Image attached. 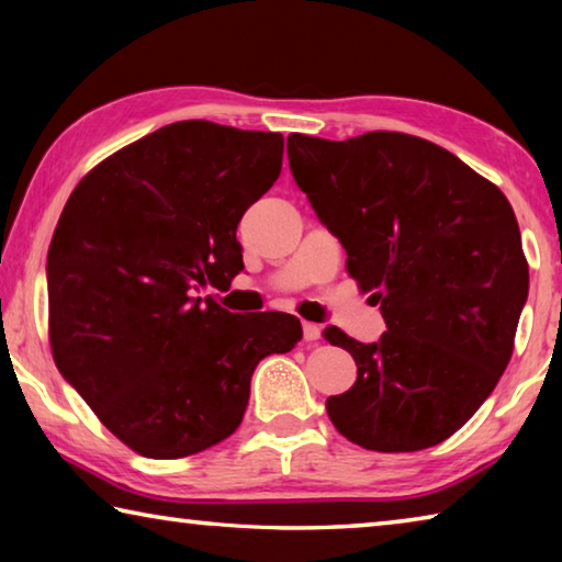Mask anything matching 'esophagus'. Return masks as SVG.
<instances>
[{
    "label": "esophagus",
    "mask_w": 562,
    "mask_h": 562,
    "mask_svg": "<svg viewBox=\"0 0 562 562\" xmlns=\"http://www.w3.org/2000/svg\"><path fill=\"white\" fill-rule=\"evenodd\" d=\"M302 335H304V341H307V345H317L322 329H319V325H312V322H304V325H302Z\"/></svg>",
    "instance_id": "34e87169"
}]
</instances>
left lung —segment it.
I'll return each instance as SVG.
<instances>
[{
	"mask_svg": "<svg viewBox=\"0 0 562 562\" xmlns=\"http://www.w3.org/2000/svg\"><path fill=\"white\" fill-rule=\"evenodd\" d=\"M294 183L347 250V270L386 331L329 345L357 361L327 398L341 436L369 451L449 439L496 389L528 300V262L508 198L431 140L372 131L347 140L288 136Z\"/></svg>",
	"mask_w": 562,
	"mask_h": 562,
	"instance_id": "8db88e82",
	"label": "left lung"
}]
</instances>
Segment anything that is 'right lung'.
<instances>
[{"label": "right lung", "instance_id": "obj_1", "mask_svg": "<svg viewBox=\"0 0 562 562\" xmlns=\"http://www.w3.org/2000/svg\"><path fill=\"white\" fill-rule=\"evenodd\" d=\"M282 150L280 133L178 121L109 156L64 205L46 260L52 355L140 456L227 439L260 359L302 339L297 317L201 297L243 270L237 223L278 180Z\"/></svg>", "mask_w": 562, "mask_h": 562}]
</instances>
